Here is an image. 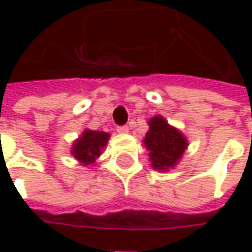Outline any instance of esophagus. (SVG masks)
<instances>
[{
    "instance_id": "esophagus-1",
    "label": "esophagus",
    "mask_w": 252,
    "mask_h": 252,
    "mask_svg": "<svg viewBox=\"0 0 252 252\" xmlns=\"http://www.w3.org/2000/svg\"><path fill=\"white\" fill-rule=\"evenodd\" d=\"M128 131H129V128H128L126 126H117V132H119V133H126Z\"/></svg>"
}]
</instances>
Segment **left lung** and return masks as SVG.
<instances>
[{"label":"left lung","instance_id":"8db88e82","mask_svg":"<svg viewBox=\"0 0 252 252\" xmlns=\"http://www.w3.org/2000/svg\"><path fill=\"white\" fill-rule=\"evenodd\" d=\"M150 129L144 137V146L150 151L151 166L157 170H169L188 147L185 136L178 129L167 124L160 116H155L148 121Z\"/></svg>","mask_w":252,"mask_h":252}]
</instances>
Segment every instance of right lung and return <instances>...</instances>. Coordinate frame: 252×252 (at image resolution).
Here are the masks:
<instances>
[{
	"label": "right lung",
	"instance_id": "add662e5",
	"mask_svg": "<svg viewBox=\"0 0 252 252\" xmlns=\"http://www.w3.org/2000/svg\"><path fill=\"white\" fill-rule=\"evenodd\" d=\"M109 139V133L102 131H90L86 129L83 135L72 147V155L85 164L93 163L95 158H98L101 150L106 146Z\"/></svg>",
	"mask_w": 252,
	"mask_h": 252
}]
</instances>
